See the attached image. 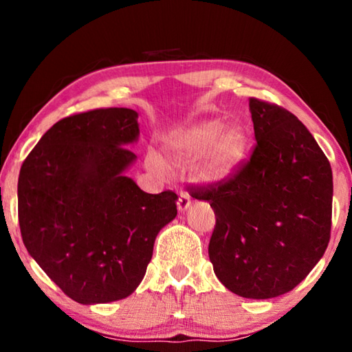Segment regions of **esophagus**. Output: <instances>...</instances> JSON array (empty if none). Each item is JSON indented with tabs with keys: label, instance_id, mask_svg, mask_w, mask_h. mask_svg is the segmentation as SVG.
<instances>
[{
	"label": "esophagus",
	"instance_id": "obj_1",
	"mask_svg": "<svg viewBox=\"0 0 352 352\" xmlns=\"http://www.w3.org/2000/svg\"><path fill=\"white\" fill-rule=\"evenodd\" d=\"M189 205H190V195L188 192H180V195H178V200H177L178 211L183 212L184 210H188Z\"/></svg>",
	"mask_w": 352,
	"mask_h": 352
}]
</instances>
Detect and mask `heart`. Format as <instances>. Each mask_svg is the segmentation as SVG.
Returning <instances> with one entry per match:
<instances>
[{"label":"heart","mask_w":352,"mask_h":352,"mask_svg":"<svg viewBox=\"0 0 352 352\" xmlns=\"http://www.w3.org/2000/svg\"><path fill=\"white\" fill-rule=\"evenodd\" d=\"M247 147V135L241 127H225L220 119H208L169 138V148L177 160H197L201 175L208 180L225 178L241 162ZM147 163L157 170H164L158 153L147 155Z\"/></svg>","instance_id":"b5f03b06"}]
</instances>
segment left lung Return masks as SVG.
<instances>
[{
    "label": "left lung",
    "instance_id": "left-lung-1",
    "mask_svg": "<svg viewBox=\"0 0 352 352\" xmlns=\"http://www.w3.org/2000/svg\"><path fill=\"white\" fill-rule=\"evenodd\" d=\"M256 142L233 174L189 184L216 214L208 253L226 289L267 300L295 289L331 239L332 170L294 113L250 98Z\"/></svg>",
    "mask_w": 352,
    "mask_h": 352
}]
</instances>
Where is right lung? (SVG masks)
<instances>
[{"label": "right lung", "instance_id": "1", "mask_svg": "<svg viewBox=\"0 0 352 352\" xmlns=\"http://www.w3.org/2000/svg\"><path fill=\"white\" fill-rule=\"evenodd\" d=\"M138 113L96 109L67 116L21 164L25 247L65 295L82 305L129 296L144 278L155 237L177 216V194H147L122 172L136 155Z\"/></svg>", "mask_w": 352, "mask_h": 352}]
</instances>
